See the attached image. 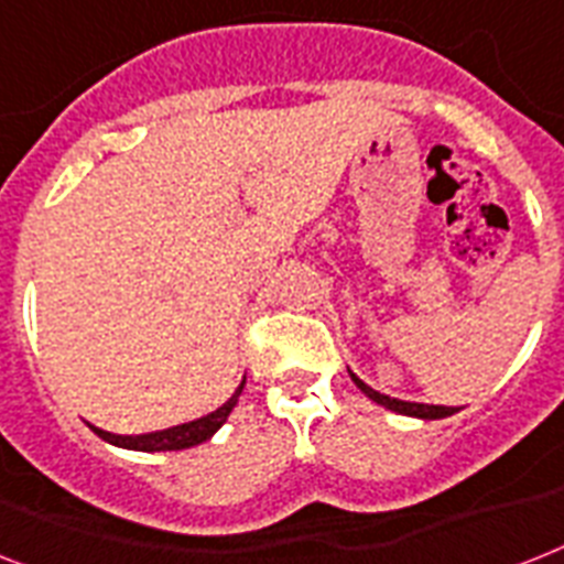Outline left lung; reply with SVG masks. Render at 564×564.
Masks as SVG:
<instances>
[{"instance_id":"obj_1","label":"left lung","mask_w":564,"mask_h":564,"mask_svg":"<svg viewBox=\"0 0 564 564\" xmlns=\"http://www.w3.org/2000/svg\"><path fill=\"white\" fill-rule=\"evenodd\" d=\"M350 379L356 382V388H359L365 397H370L373 402H379V405H386L388 411H397V414H405V416H420V420H441V416H452L457 409H448V405H425V402H405V400H393V397H388V393H379L373 391L370 386H365L356 373H350Z\"/></svg>"}]
</instances>
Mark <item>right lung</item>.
<instances>
[{
  "instance_id": "obj_1",
  "label": "right lung",
  "mask_w": 564,
  "mask_h": 564,
  "mask_svg": "<svg viewBox=\"0 0 564 564\" xmlns=\"http://www.w3.org/2000/svg\"><path fill=\"white\" fill-rule=\"evenodd\" d=\"M242 386H246V379L240 382L235 393H231V400L223 402L217 411H210V414L199 416V420H191V423H182V425H173V429H162V432H150V434H112V432H104V429H95L91 425V432L98 434L100 441L112 443V446H121V448H135V452H176V448H191V446H199L205 443L208 437L217 434V429L228 420V414L235 411L237 400H240Z\"/></svg>"
}]
</instances>
